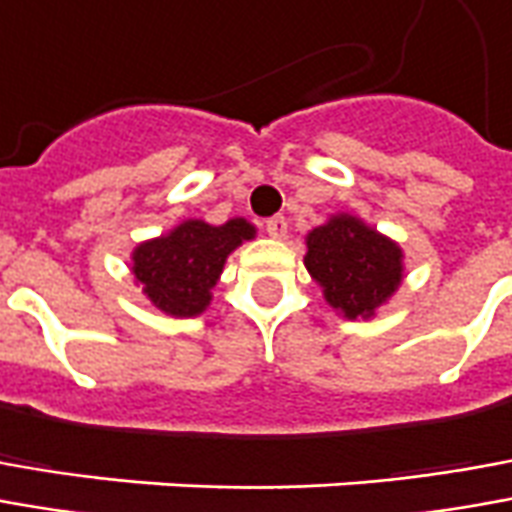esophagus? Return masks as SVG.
<instances>
[{
  "instance_id": "1",
  "label": "esophagus",
  "mask_w": 512,
  "mask_h": 512,
  "mask_svg": "<svg viewBox=\"0 0 512 512\" xmlns=\"http://www.w3.org/2000/svg\"><path fill=\"white\" fill-rule=\"evenodd\" d=\"M264 231L273 239H284L287 236V220L284 217H270V220L264 222Z\"/></svg>"
}]
</instances>
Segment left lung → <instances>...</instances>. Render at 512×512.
Here are the masks:
<instances>
[{
    "label": "left lung",
    "mask_w": 512,
    "mask_h": 512,
    "mask_svg": "<svg viewBox=\"0 0 512 512\" xmlns=\"http://www.w3.org/2000/svg\"><path fill=\"white\" fill-rule=\"evenodd\" d=\"M303 264L331 309L348 320L376 315L404 278L401 248L351 214H334L309 231Z\"/></svg>",
    "instance_id": "left-lung-1"
}]
</instances>
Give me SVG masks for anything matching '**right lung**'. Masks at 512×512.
Here are the masks:
<instances>
[{"label": "right lung", "instance_id": "right-lung-1", "mask_svg": "<svg viewBox=\"0 0 512 512\" xmlns=\"http://www.w3.org/2000/svg\"><path fill=\"white\" fill-rule=\"evenodd\" d=\"M256 228L242 217L209 225L186 220L169 234L147 239L133 250V276L155 309L172 317H195L211 303V287L217 284L225 259Z\"/></svg>", "mask_w": 512, "mask_h": 512}]
</instances>
